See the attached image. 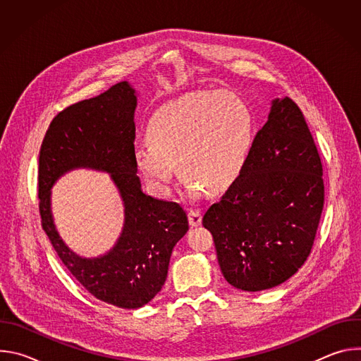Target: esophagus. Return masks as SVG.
Listing matches in <instances>:
<instances>
[{
    "label": "esophagus",
    "mask_w": 361,
    "mask_h": 361,
    "mask_svg": "<svg viewBox=\"0 0 361 361\" xmlns=\"http://www.w3.org/2000/svg\"><path fill=\"white\" fill-rule=\"evenodd\" d=\"M188 221L192 227H197L201 224V212L198 209H190L188 210Z\"/></svg>",
    "instance_id": "obj_1"
}]
</instances>
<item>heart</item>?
I'll return each mask as SVG.
<instances>
[{
    "instance_id": "1",
    "label": "heart",
    "mask_w": 361,
    "mask_h": 361,
    "mask_svg": "<svg viewBox=\"0 0 361 361\" xmlns=\"http://www.w3.org/2000/svg\"><path fill=\"white\" fill-rule=\"evenodd\" d=\"M149 141L135 145L138 171L167 195L178 166L190 190L220 194L241 176L254 141V117L230 92H194L152 116Z\"/></svg>"
}]
</instances>
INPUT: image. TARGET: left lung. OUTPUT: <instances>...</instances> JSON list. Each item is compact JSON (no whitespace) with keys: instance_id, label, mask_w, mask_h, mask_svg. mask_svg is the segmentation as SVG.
I'll return each mask as SVG.
<instances>
[{"instance_id":"8db88e82","label":"left lung","mask_w":361,"mask_h":361,"mask_svg":"<svg viewBox=\"0 0 361 361\" xmlns=\"http://www.w3.org/2000/svg\"><path fill=\"white\" fill-rule=\"evenodd\" d=\"M323 205L313 135L295 102L276 98L241 176L202 217L224 279L244 291L288 280L310 255Z\"/></svg>"}]
</instances>
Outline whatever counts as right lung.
<instances>
[{
	"label": "right lung",
	"instance_id": "add662e5",
	"mask_svg": "<svg viewBox=\"0 0 361 361\" xmlns=\"http://www.w3.org/2000/svg\"><path fill=\"white\" fill-rule=\"evenodd\" d=\"M135 90L121 81L67 107L51 121L39 149L38 198L41 224L60 260L98 300L138 308L163 288L174 245L188 231L183 207L141 190L134 161ZM92 168L112 174L125 204V227L104 256L73 253L55 230L50 188L67 171Z\"/></svg>",
	"mask_w": 361,
	"mask_h": 361
}]
</instances>
